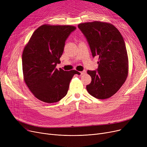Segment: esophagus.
<instances>
[{
    "label": "esophagus",
    "instance_id": "1",
    "mask_svg": "<svg viewBox=\"0 0 147 147\" xmlns=\"http://www.w3.org/2000/svg\"><path fill=\"white\" fill-rule=\"evenodd\" d=\"M80 74H81V75L84 74H85V73H86V71H85V70H83V71H80Z\"/></svg>",
    "mask_w": 147,
    "mask_h": 147
}]
</instances>
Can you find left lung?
I'll list each match as a JSON object with an SVG mask.
<instances>
[{
    "label": "left lung",
    "instance_id": "8db88e82",
    "mask_svg": "<svg viewBox=\"0 0 147 147\" xmlns=\"http://www.w3.org/2000/svg\"><path fill=\"white\" fill-rule=\"evenodd\" d=\"M78 28L86 37L92 57H99L96 70H88L92 78L89 94L107 99L120 89L128 74V57L124 39L117 28L100 21L82 23Z\"/></svg>",
    "mask_w": 147,
    "mask_h": 147
}]
</instances>
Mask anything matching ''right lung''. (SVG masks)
<instances>
[{
    "instance_id": "obj_1",
    "label": "right lung",
    "mask_w": 147,
    "mask_h": 147,
    "mask_svg": "<svg viewBox=\"0 0 147 147\" xmlns=\"http://www.w3.org/2000/svg\"><path fill=\"white\" fill-rule=\"evenodd\" d=\"M76 29L71 26L43 25L32 34L22 56V71L27 86L40 101L57 102L67 94L76 70L56 68L60 63L65 41Z\"/></svg>"
}]
</instances>
